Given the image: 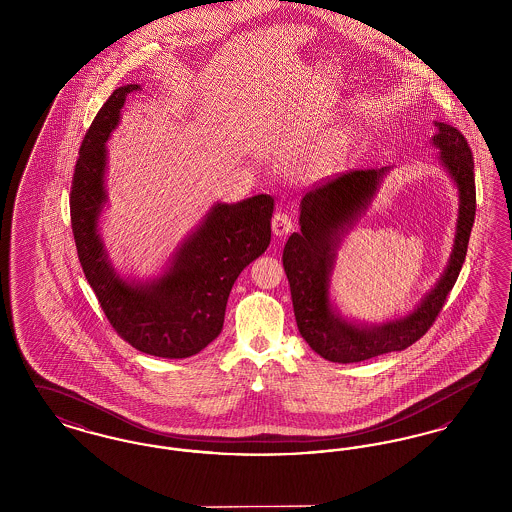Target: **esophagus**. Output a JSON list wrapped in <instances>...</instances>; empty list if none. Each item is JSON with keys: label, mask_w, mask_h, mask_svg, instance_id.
<instances>
[{"label": "esophagus", "mask_w": 512, "mask_h": 512, "mask_svg": "<svg viewBox=\"0 0 512 512\" xmlns=\"http://www.w3.org/2000/svg\"><path fill=\"white\" fill-rule=\"evenodd\" d=\"M292 230L293 220L290 215H286V213H276V215H274V219H272V234H274L276 238H284V236H288Z\"/></svg>", "instance_id": "34e87169"}]
</instances>
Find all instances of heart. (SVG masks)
Listing matches in <instances>:
<instances>
[{
    "label": "heart",
    "mask_w": 512,
    "mask_h": 512,
    "mask_svg": "<svg viewBox=\"0 0 512 512\" xmlns=\"http://www.w3.org/2000/svg\"><path fill=\"white\" fill-rule=\"evenodd\" d=\"M343 149H345V140H341V138H336V140L328 142L326 146L318 151V155L315 157V167H317V169L330 167V165L340 157L341 153H343Z\"/></svg>",
    "instance_id": "obj_1"
}]
</instances>
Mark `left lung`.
Instances as JSON below:
<instances>
[{"label":"left lung","mask_w":512,"mask_h":512,"mask_svg":"<svg viewBox=\"0 0 512 512\" xmlns=\"http://www.w3.org/2000/svg\"><path fill=\"white\" fill-rule=\"evenodd\" d=\"M434 124L438 130L430 144L438 149L439 165L457 188L459 215L447 267L413 311L384 322H363L343 315L332 297V276L341 244L372 205L393 167L347 172L301 199V230L288 238L282 263L290 282L299 334L326 361L361 363L407 349L428 332L457 282L476 215L474 161L455 126L439 121Z\"/></svg>","instance_id":"8db88e82"}]
</instances>
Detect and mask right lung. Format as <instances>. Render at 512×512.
I'll list each match as a JSON object with an SVG mask.
<instances>
[{
  "instance_id": "obj_1",
  "label": "right lung",
  "mask_w": 512,
  "mask_h": 512,
  "mask_svg": "<svg viewBox=\"0 0 512 512\" xmlns=\"http://www.w3.org/2000/svg\"><path fill=\"white\" fill-rule=\"evenodd\" d=\"M140 84L117 88L99 109L78 151L71 190V222L82 270L103 313L138 351L186 359L222 330L228 295L249 263L267 251L274 199L253 195L213 203L153 276L124 274L101 238L107 207V142L121 124L126 98Z\"/></svg>"
}]
</instances>
